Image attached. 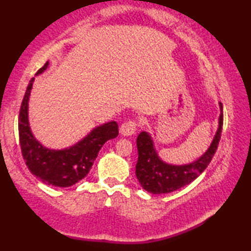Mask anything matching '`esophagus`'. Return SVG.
I'll return each instance as SVG.
<instances>
[{
  "instance_id": "obj_1",
  "label": "esophagus",
  "mask_w": 251,
  "mask_h": 251,
  "mask_svg": "<svg viewBox=\"0 0 251 251\" xmlns=\"http://www.w3.org/2000/svg\"><path fill=\"white\" fill-rule=\"evenodd\" d=\"M137 128V123L135 121H126L123 123L120 128V132H121L122 136H131L135 133Z\"/></svg>"
}]
</instances>
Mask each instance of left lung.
Wrapping results in <instances>:
<instances>
[{"instance_id": "obj_1", "label": "left lung", "mask_w": 251, "mask_h": 251, "mask_svg": "<svg viewBox=\"0 0 251 251\" xmlns=\"http://www.w3.org/2000/svg\"><path fill=\"white\" fill-rule=\"evenodd\" d=\"M221 114L218 129L209 149L198 160L187 164H170L157 155L154 142L149 132L142 131L137 137L138 161L136 164L137 179L144 190L153 194L170 193L192 183L205 170L218 147L223 128V105L219 102Z\"/></svg>"}]
</instances>
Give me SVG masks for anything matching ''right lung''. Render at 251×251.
<instances>
[{
    "label": "right lung",
    "mask_w": 251,
    "mask_h": 251,
    "mask_svg": "<svg viewBox=\"0 0 251 251\" xmlns=\"http://www.w3.org/2000/svg\"><path fill=\"white\" fill-rule=\"evenodd\" d=\"M49 66V61L37 71L42 74ZM34 77L29 81L20 106L18 130L19 142L25 163L30 173L44 184L57 187H70L83 179L90 171L98 152L109 139L119 135L115 121L96 126L90 133L75 145L64 150H50L35 139L28 121V100Z\"/></svg>",
    "instance_id": "add662e5"
}]
</instances>
